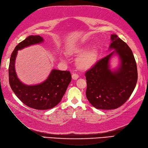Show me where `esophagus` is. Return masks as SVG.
<instances>
[{
  "label": "esophagus",
  "mask_w": 148,
  "mask_h": 148,
  "mask_svg": "<svg viewBox=\"0 0 148 148\" xmlns=\"http://www.w3.org/2000/svg\"><path fill=\"white\" fill-rule=\"evenodd\" d=\"M72 78L74 80H76L78 78H79V76L77 74H75V73H73L72 74Z\"/></svg>",
  "instance_id": "1"
}]
</instances>
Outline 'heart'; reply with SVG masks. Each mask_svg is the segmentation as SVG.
<instances>
[{"label":"heart","mask_w":148,"mask_h":148,"mask_svg":"<svg viewBox=\"0 0 148 148\" xmlns=\"http://www.w3.org/2000/svg\"><path fill=\"white\" fill-rule=\"evenodd\" d=\"M88 46L77 47L72 51V53L79 55L76 60V67L81 71H88L93 68L99 59V53L95 48L87 49Z\"/></svg>","instance_id":"1"}]
</instances>
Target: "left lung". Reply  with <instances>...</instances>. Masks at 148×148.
Returning a JSON list of instances; mask_svg holds the SVG:
<instances>
[{
    "label": "left lung",
    "mask_w": 148,
    "mask_h": 148,
    "mask_svg": "<svg viewBox=\"0 0 148 148\" xmlns=\"http://www.w3.org/2000/svg\"><path fill=\"white\" fill-rule=\"evenodd\" d=\"M109 49H114L86 72V98L94 108L110 110L118 108L126 102L134 92L137 81L136 60L127 43L112 34ZM117 55L119 67L110 69V61Z\"/></svg>",
    "instance_id": "8db88e82"
}]
</instances>
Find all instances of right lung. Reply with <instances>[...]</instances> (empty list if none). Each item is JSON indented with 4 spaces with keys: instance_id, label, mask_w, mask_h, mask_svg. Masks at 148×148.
I'll list each match as a JSON object with an SVG mask.
<instances>
[{
    "instance_id": "add662e5",
    "label": "right lung",
    "mask_w": 148,
    "mask_h": 148,
    "mask_svg": "<svg viewBox=\"0 0 148 148\" xmlns=\"http://www.w3.org/2000/svg\"><path fill=\"white\" fill-rule=\"evenodd\" d=\"M43 41V38L40 36L27 37L15 47L9 66V81L12 90L24 104L39 110L51 109L57 105L72 79L70 72L57 69H53L45 81L35 85H27L18 79L15 71L18 51Z\"/></svg>"
}]
</instances>
